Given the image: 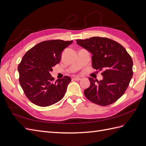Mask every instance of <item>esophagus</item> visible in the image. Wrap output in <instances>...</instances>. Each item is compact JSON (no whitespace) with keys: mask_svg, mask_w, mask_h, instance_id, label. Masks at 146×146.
<instances>
[{"mask_svg":"<svg viewBox=\"0 0 146 146\" xmlns=\"http://www.w3.org/2000/svg\"><path fill=\"white\" fill-rule=\"evenodd\" d=\"M81 78H80V77H77V76L74 77L73 78V80H74V81H80V80H81Z\"/></svg>","mask_w":146,"mask_h":146,"instance_id":"obj_1","label":"esophagus"}]
</instances>
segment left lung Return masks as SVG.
I'll return each mask as SVG.
<instances>
[{"mask_svg":"<svg viewBox=\"0 0 146 146\" xmlns=\"http://www.w3.org/2000/svg\"><path fill=\"white\" fill-rule=\"evenodd\" d=\"M76 41L92 54L93 68L103 70L102 80L89 78L91 85L84 91L86 98L102 106L114 103L124 94L132 78L131 56L120 44L107 37H92Z\"/></svg>","mask_w":146,"mask_h":146,"instance_id":"obj_1","label":"left lung"}]
</instances>
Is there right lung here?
<instances>
[{
  "label": "right lung",
  "instance_id": "right-lung-1",
  "mask_svg": "<svg viewBox=\"0 0 146 146\" xmlns=\"http://www.w3.org/2000/svg\"><path fill=\"white\" fill-rule=\"evenodd\" d=\"M73 40H50L36 44L26 53L18 65L19 81L26 96L36 106L47 107L64 97L71 78L54 81L52 67L60 62L63 50Z\"/></svg>",
  "mask_w": 146,
  "mask_h": 146
}]
</instances>
